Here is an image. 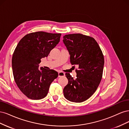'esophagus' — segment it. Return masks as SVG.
<instances>
[{
  "mask_svg": "<svg viewBox=\"0 0 129 129\" xmlns=\"http://www.w3.org/2000/svg\"><path fill=\"white\" fill-rule=\"evenodd\" d=\"M64 75H65V74L63 72H58V77L64 76Z\"/></svg>",
  "mask_w": 129,
  "mask_h": 129,
  "instance_id": "esophagus-1",
  "label": "esophagus"
}]
</instances>
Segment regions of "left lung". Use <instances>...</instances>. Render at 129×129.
I'll use <instances>...</instances> for the list:
<instances>
[{
	"instance_id": "1",
	"label": "left lung",
	"mask_w": 129,
	"mask_h": 129,
	"mask_svg": "<svg viewBox=\"0 0 129 129\" xmlns=\"http://www.w3.org/2000/svg\"><path fill=\"white\" fill-rule=\"evenodd\" d=\"M70 54V61L77 65L76 79L66 73L68 83L63 89L67 100L80 103L95 92L102 79L104 56L99 44L92 37L82 34L65 35L63 40Z\"/></svg>"
}]
</instances>
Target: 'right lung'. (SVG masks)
I'll return each instance as SVG.
<instances>
[{
	"label": "right lung",
	"mask_w": 129,
	"mask_h": 129,
	"mask_svg": "<svg viewBox=\"0 0 129 129\" xmlns=\"http://www.w3.org/2000/svg\"><path fill=\"white\" fill-rule=\"evenodd\" d=\"M61 35L42 31L29 33L14 50L12 59L14 79L20 91L30 99L44 98L50 84L58 76L53 69H39V64L58 44Z\"/></svg>",
	"instance_id": "obj_1"
}]
</instances>
